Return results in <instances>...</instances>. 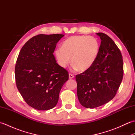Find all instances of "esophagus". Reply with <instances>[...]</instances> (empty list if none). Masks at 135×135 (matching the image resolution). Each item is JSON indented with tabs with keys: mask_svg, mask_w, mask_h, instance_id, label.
Segmentation results:
<instances>
[{
	"mask_svg": "<svg viewBox=\"0 0 135 135\" xmlns=\"http://www.w3.org/2000/svg\"><path fill=\"white\" fill-rule=\"evenodd\" d=\"M74 78V75L72 74H69V78L70 79H73Z\"/></svg>",
	"mask_w": 135,
	"mask_h": 135,
	"instance_id": "1",
	"label": "esophagus"
}]
</instances>
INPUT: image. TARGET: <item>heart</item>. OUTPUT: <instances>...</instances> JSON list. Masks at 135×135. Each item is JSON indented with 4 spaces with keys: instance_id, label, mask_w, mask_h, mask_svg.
I'll use <instances>...</instances> for the list:
<instances>
[{
    "instance_id": "heart-1",
    "label": "heart",
    "mask_w": 135,
    "mask_h": 135,
    "mask_svg": "<svg viewBox=\"0 0 135 135\" xmlns=\"http://www.w3.org/2000/svg\"><path fill=\"white\" fill-rule=\"evenodd\" d=\"M100 45L96 37L76 35L70 37L63 42L62 47L57 48L54 56L57 64L65 68L70 61L75 70L85 71L96 62L100 51Z\"/></svg>"
}]
</instances>
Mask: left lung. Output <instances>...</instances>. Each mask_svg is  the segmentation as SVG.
<instances>
[{
  "mask_svg": "<svg viewBox=\"0 0 135 135\" xmlns=\"http://www.w3.org/2000/svg\"><path fill=\"white\" fill-rule=\"evenodd\" d=\"M97 35L101 44L96 62L89 69L75 76L78 100L88 108L99 107L113 99L124 75L121 51L107 35L102 32Z\"/></svg>",
  "mask_w": 135,
  "mask_h": 135,
  "instance_id": "obj_1",
  "label": "left lung"
}]
</instances>
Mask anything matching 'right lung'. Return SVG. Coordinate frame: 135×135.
Here are the masks:
<instances>
[{
	"label": "right lung",
	"mask_w": 135,
	"mask_h": 135,
	"mask_svg": "<svg viewBox=\"0 0 135 135\" xmlns=\"http://www.w3.org/2000/svg\"><path fill=\"white\" fill-rule=\"evenodd\" d=\"M62 34H39L22 46L15 67L17 88L27 104L36 110L56 105L68 71L56 62L53 55Z\"/></svg>",
	"instance_id": "1"
}]
</instances>
